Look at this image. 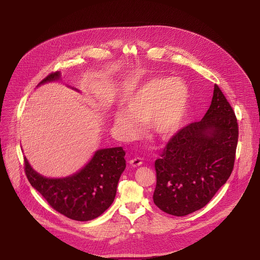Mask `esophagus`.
I'll return each mask as SVG.
<instances>
[{
    "label": "esophagus",
    "mask_w": 260,
    "mask_h": 260,
    "mask_svg": "<svg viewBox=\"0 0 260 260\" xmlns=\"http://www.w3.org/2000/svg\"><path fill=\"white\" fill-rule=\"evenodd\" d=\"M129 165L134 168H137V167H140L142 165V159L140 157H136V158H133L129 160Z\"/></svg>",
    "instance_id": "34e87169"
}]
</instances>
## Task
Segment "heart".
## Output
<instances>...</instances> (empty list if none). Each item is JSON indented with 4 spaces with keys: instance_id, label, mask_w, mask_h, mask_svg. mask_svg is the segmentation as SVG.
<instances>
[{
    "instance_id": "1",
    "label": "heart",
    "mask_w": 260,
    "mask_h": 260,
    "mask_svg": "<svg viewBox=\"0 0 260 260\" xmlns=\"http://www.w3.org/2000/svg\"><path fill=\"white\" fill-rule=\"evenodd\" d=\"M189 106V91L182 80L155 77L144 82L125 100V112L117 111L114 124L126 138L147 132L155 139H169L180 128Z\"/></svg>"
}]
</instances>
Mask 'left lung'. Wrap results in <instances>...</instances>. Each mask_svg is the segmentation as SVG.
Segmentation results:
<instances>
[{"instance_id":"left-lung-1","label":"left lung","mask_w":260,"mask_h":260,"mask_svg":"<svg viewBox=\"0 0 260 260\" xmlns=\"http://www.w3.org/2000/svg\"><path fill=\"white\" fill-rule=\"evenodd\" d=\"M238 138L236 114L215 84L203 119L178 131L155 160L154 204L174 216L204 208L234 170Z\"/></svg>"}]
</instances>
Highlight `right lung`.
I'll use <instances>...</instances> for the list:
<instances>
[{"instance_id":"right-lung-1","label":"right lung","mask_w":260,"mask_h":260,"mask_svg":"<svg viewBox=\"0 0 260 260\" xmlns=\"http://www.w3.org/2000/svg\"><path fill=\"white\" fill-rule=\"evenodd\" d=\"M59 77V72L51 73L40 84L58 80ZM124 155L122 147L98 150L82 170L61 179L41 176L24 157V172L31 186L52 209L73 220L89 221L112 205L119 178L125 169Z\"/></svg>"}]
</instances>
